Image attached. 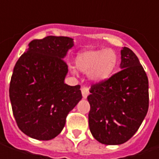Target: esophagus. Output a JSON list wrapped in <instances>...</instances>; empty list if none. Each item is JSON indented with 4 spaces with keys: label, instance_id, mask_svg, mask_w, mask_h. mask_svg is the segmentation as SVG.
Here are the masks:
<instances>
[{
    "label": "esophagus",
    "instance_id": "esophagus-1",
    "mask_svg": "<svg viewBox=\"0 0 159 159\" xmlns=\"http://www.w3.org/2000/svg\"><path fill=\"white\" fill-rule=\"evenodd\" d=\"M81 94H82V97L84 99H86L89 95V89L87 87H83L81 88Z\"/></svg>",
    "mask_w": 159,
    "mask_h": 159
}]
</instances>
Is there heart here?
Returning a JSON list of instances; mask_svg holds the SVG:
<instances>
[{
	"instance_id": "b5f03b06",
	"label": "heart",
	"mask_w": 159,
	"mask_h": 159,
	"mask_svg": "<svg viewBox=\"0 0 159 159\" xmlns=\"http://www.w3.org/2000/svg\"><path fill=\"white\" fill-rule=\"evenodd\" d=\"M76 67L84 73H89L94 83H102L112 76L118 65V56L111 49L84 50L75 58ZM74 74L75 70L71 69Z\"/></svg>"
}]
</instances>
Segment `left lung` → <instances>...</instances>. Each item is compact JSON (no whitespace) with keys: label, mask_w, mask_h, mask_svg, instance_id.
<instances>
[{"label":"left lung","mask_w":159,"mask_h":159,"mask_svg":"<svg viewBox=\"0 0 159 159\" xmlns=\"http://www.w3.org/2000/svg\"><path fill=\"white\" fill-rule=\"evenodd\" d=\"M121 70L93 85L88 96L89 129L106 145L127 142L142 125L149 109V80L136 55L124 47Z\"/></svg>","instance_id":"8db88e82"}]
</instances>
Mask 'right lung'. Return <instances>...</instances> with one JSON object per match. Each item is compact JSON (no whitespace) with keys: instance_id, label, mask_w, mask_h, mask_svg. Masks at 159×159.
<instances>
[{"instance_id":"obj_1","label":"right lung","mask_w":159,"mask_h":159,"mask_svg":"<svg viewBox=\"0 0 159 159\" xmlns=\"http://www.w3.org/2000/svg\"><path fill=\"white\" fill-rule=\"evenodd\" d=\"M73 46V39L64 36L34 40L16 63L9 99L16 124L29 137L48 141L57 136L82 98L80 85L64 83L68 66L64 58Z\"/></svg>"}]
</instances>
